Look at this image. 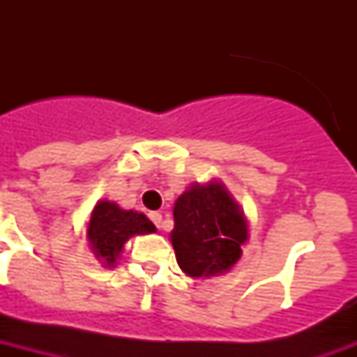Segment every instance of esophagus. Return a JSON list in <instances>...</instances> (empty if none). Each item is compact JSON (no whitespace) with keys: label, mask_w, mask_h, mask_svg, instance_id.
I'll list each match as a JSON object with an SVG mask.
<instances>
[{"label":"esophagus","mask_w":357,"mask_h":357,"mask_svg":"<svg viewBox=\"0 0 357 357\" xmlns=\"http://www.w3.org/2000/svg\"><path fill=\"white\" fill-rule=\"evenodd\" d=\"M148 217H150L151 222L155 224V228H162V215H161V213L151 211L150 215H148Z\"/></svg>","instance_id":"1"}]
</instances>
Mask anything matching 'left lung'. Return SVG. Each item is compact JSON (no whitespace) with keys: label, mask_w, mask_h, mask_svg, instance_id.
Masks as SVG:
<instances>
[{"label":"left lung","mask_w":357,"mask_h":357,"mask_svg":"<svg viewBox=\"0 0 357 357\" xmlns=\"http://www.w3.org/2000/svg\"><path fill=\"white\" fill-rule=\"evenodd\" d=\"M172 246L185 274L215 276L243 254L248 228L238 206L220 183L195 185L174 206Z\"/></svg>","instance_id":"obj_1"}]
</instances>
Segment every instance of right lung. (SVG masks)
<instances>
[{
    "label": "right lung",
    "mask_w": 357,
    "mask_h": 357,
    "mask_svg": "<svg viewBox=\"0 0 357 357\" xmlns=\"http://www.w3.org/2000/svg\"><path fill=\"white\" fill-rule=\"evenodd\" d=\"M151 231H155V226L142 213L123 211L113 202H98L86 235L96 257L113 265L129 237Z\"/></svg>",
    "instance_id": "right-lung-1"
}]
</instances>
